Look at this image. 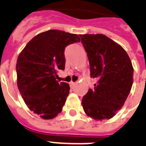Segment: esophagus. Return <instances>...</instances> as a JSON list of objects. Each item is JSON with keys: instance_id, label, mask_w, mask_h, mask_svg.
<instances>
[{"instance_id": "1", "label": "esophagus", "mask_w": 146, "mask_h": 146, "mask_svg": "<svg viewBox=\"0 0 146 146\" xmlns=\"http://www.w3.org/2000/svg\"><path fill=\"white\" fill-rule=\"evenodd\" d=\"M74 82H70L69 83V84H70V87H71V88H72V87H73V86L74 85Z\"/></svg>"}]
</instances>
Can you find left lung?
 I'll return each mask as SVG.
<instances>
[{
    "label": "left lung",
    "mask_w": 146,
    "mask_h": 146,
    "mask_svg": "<svg viewBox=\"0 0 146 146\" xmlns=\"http://www.w3.org/2000/svg\"><path fill=\"white\" fill-rule=\"evenodd\" d=\"M91 77L97 80L82 99L84 110L97 120L108 119L121 109L133 82L130 58L121 46L102 34H84Z\"/></svg>",
    "instance_id": "obj_1"
}]
</instances>
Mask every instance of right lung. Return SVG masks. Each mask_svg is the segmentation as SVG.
Returning <instances> with one entry per match:
<instances>
[{
    "label": "right lung",
    "instance_id": "obj_1",
    "mask_svg": "<svg viewBox=\"0 0 146 146\" xmlns=\"http://www.w3.org/2000/svg\"><path fill=\"white\" fill-rule=\"evenodd\" d=\"M77 42L76 34L48 30L33 37L18 56L19 91L29 109L42 119L54 118L65 104L70 87L56 80L57 72L65 69V47Z\"/></svg>",
    "mask_w": 146,
    "mask_h": 146
}]
</instances>
